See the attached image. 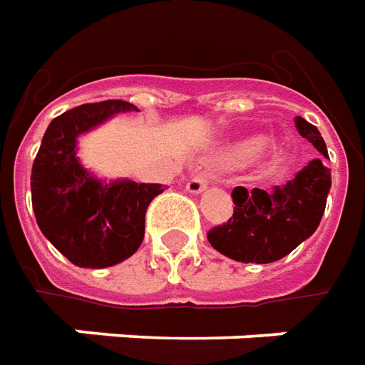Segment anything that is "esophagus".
<instances>
[{
    "instance_id": "1",
    "label": "esophagus",
    "mask_w": 365,
    "mask_h": 365,
    "mask_svg": "<svg viewBox=\"0 0 365 365\" xmlns=\"http://www.w3.org/2000/svg\"><path fill=\"white\" fill-rule=\"evenodd\" d=\"M206 185H208V180L202 175H196V177H192L187 182V190L192 192V195H198V192H202L204 188H206Z\"/></svg>"
}]
</instances>
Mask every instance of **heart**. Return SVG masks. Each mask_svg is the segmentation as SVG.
<instances>
[{"mask_svg":"<svg viewBox=\"0 0 365 365\" xmlns=\"http://www.w3.org/2000/svg\"><path fill=\"white\" fill-rule=\"evenodd\" d=\"M261 145H263V139H261V137H247V139H242L240 143H236V145L232 147L230 157H234V159H245V157H252V155L255 153Z\"/></svg>","mask_w":365,"mask_h":365,"instance_id":"b5f03b06","label":"heart"}]
</instances>
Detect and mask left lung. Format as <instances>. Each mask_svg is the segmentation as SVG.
I'll list each match as a JSON object with an SVG mask.
<instances>
[{
	"mask_svg": "<svg viewBox=\"0 0 365 365\" xmlns=\"http://www.w3.org/2000/svg\"><path fill=\"white\" fill-rule=\"evenodd\" d=\"M294 125L320 155L328 157L319 129L302 118H294ZM330 185V169L322 159H314L294 178L271 190L236 187L232 190L234 214L208 232V242L216 252L242 263L279 261L319 228Z\"/></svg>",
	"mask_w": 365,
	"mask_h": 365,
	"instance_id": "8db88e82",
	"label": "left lung"
}]
</instances>
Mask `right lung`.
<instances>
[{"mask_svg":"<svg viewBox=\"0 0 365 365\" xmlns=\"http://www.w3.org/2000/svg\"><path fill=\"white\" fill-rule=\"evenodd\" d=\"M123 100L84 104L51 121L31 170V200L41 232L66 259L104 269L131 257L145 236V212L161 185L100 182L76 159V137L118 112Z\"/></svg>","mask_w":365,"mask_h":365,"instance_id":"right-lung-1","label":"right lung"}]
</instances>
